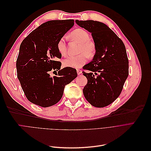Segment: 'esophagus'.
Wrapping results in <instances>:
<instances>
[{
  "label": "esophagus",
  "mask_w": 151,
  "mask_h": 151,
  "mask_svg": "<svg viewBox=\"0 0 151 151\" xmlns=\"http://www.w3.org/2000/svg\"><path fill=\"white\" fill-rule=\"evenodd\" d=\"M77 74L80 75L81 74H82V70H79V69H77Z\"/></svg>",
  "instance_id": "1"
}]
</instances>
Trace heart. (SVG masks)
I'll return each mask as SVG.
<instances>
[{"instance_id": "1", "label": "heart", "mask_w": 151, "mask_h": 151, "mask_svg": "<svg viewBox=\"0 0 151 151\" xmlns=\"http://www.w3.org/2000/svg\"><path fill=\"white\" fill-rule=\"evenodd\" d=\"M72 38L80 43L78 56L69 55L63 59V65L65 67L78 68L83 66L87 61L86 55L88 57L94 56L96 52L95 43L90 40V36L88 31L84 29H76L72 32ZM57 49L62 55H64L67 52V44L65 36H63L57 43Z\"/></svg>"}]
</instances>
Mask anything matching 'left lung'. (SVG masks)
I'll return each mask as SVG.
<instances>
[{
    "mask_svg": "<svg viewBox=\"0 0 151 151\" xmlns=\"http://www.w3.org/2000/svg\"><path fill=\"white\" fill-rule=\"evenodd\" d=\"M76 22L90 32L96 45L93 60L83 67L89 71L83 72L88 80L84 96L92 106L105 107L119 96L129 76L125 45L103 22L93 20H76Z\"/></svg>",
    "mask_w": 151,
    "mask_h": 151,
    "instance_id": "obj_1",
    "label": "left lung"
}]
</instances>
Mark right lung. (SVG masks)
I'll return each mask as SVG.
<instances>
[{
  "instance_id": "obj_1",
  "label": "right lung",
  "mask_w": 151,
  "mask_h": 151,
  "mask_svg": "<svg viewBox=\"0 0 151 151\" xmlns=\"http://www.w3.org/2000/svg\"><path fill=\"white\" fill-rule=\"evenodd\" d=\"M74 24L73 19L45 22L22 42L16 61L17 78L31 103L44 108L55 104L65 86L77 76L75 68L60 69L62 63L56 60L62 57L57 49L58 40ZM53 70L59 72L52 78L49 72Z\"/></svg>"
}]
</instances>
